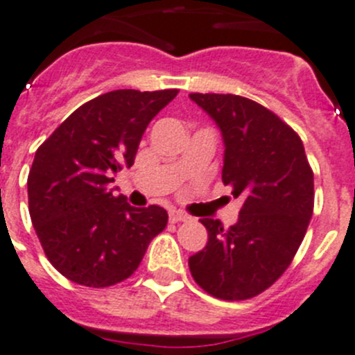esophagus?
Instances as JSON below:
<instances>
[{"label":"esophagus","instance_id":"obj_1","mask_svg":"<svg viewBox=\"0 0 355 355\" xmlns=\"http://www.w3.org/2000/svg\"><path fill=\"white\" fill-rule=\"evenodd\" d=\"M191 220V216L185 215L184 211H178V209H171L170 211V222L177 223V222H187Z\"/></svg>","mask_w":355,"mask_h":355}]
</instances>
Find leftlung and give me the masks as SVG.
<instances>
[{"instance_id":"obj_1","label":"left lung","mask_w":355,"mask_h":355,"mask_svg":"<svg viewBox=\"0 0 355 355\" xmlns=\"http://www.w3.org/2000/svg\"><path fill=\"white\" fill-rule=\"evenodd\" d=\"M189 97L222 132V180L243 201L227 229L201 220L208 243L189 269L211 297L248 300L272 286L300 248L314 209V173L300 137L267 107L230 94Z\"/></svg>"}]
</instances>
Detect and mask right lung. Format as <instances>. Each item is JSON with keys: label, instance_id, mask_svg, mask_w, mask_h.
Instances as JSON below:
<instances>
[{"label": "right lung", "instance_id": "add662e5", "mask_svg": "<svg viewBox=\"0 0 355 355\" xmlns=\"http://www.w3.org/2000/svg\"><path fill=\"white\" fill-rule=\"evenodd\" d=\"M177 94L109 92L76 109L36 150L31 220L50 263L72 283L107 288L128 279L166 227V209L133 208L109 184L132 166L147 125Z\"/></svg>", "mask_w": 355, "mask_h": 355}]
</instances>
